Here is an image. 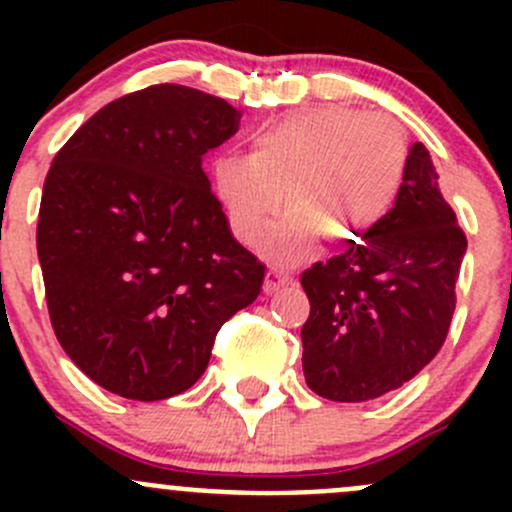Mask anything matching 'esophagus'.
<instances>
[{"label":"esophagus","instance_id":"esophagus-1","mask_svg":"<svg viewBox=\"0 0 512 512\" xmlns=\"http://www.w3.org/2000/svg\"><path fill=\"white\" fill-rule=\"evenodd\" d=\"M287 282H289V275H287L285 270H277V267H270V270H267V275H265V292L267 294L277 292V289L285 287Z\"/></svg>","mask_w":512,"mask_h":512}]
</instances>
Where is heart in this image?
Returning a JSON list of instances; mask_svg holds the SVG:
<instances>
[{"label": "heart", "mask_w": 512, "mask_h": 512, "mask_svg": "<svg viewBox=\"0 0 512 512\" xmlns=\"http://www.w3.org/2000/svg\"><path fill=\"white\" fill-rule=\"evenodd\" d=\"M409 143L386 113L342 106L297 111L262 128L247 156H220L210 188L232 235L257 245L285 208L272 237L280 257H299L317 240L352 250L374 235L399 198Z\"/></svg>", "instance_id": "b5f03b06"}]
</instances>
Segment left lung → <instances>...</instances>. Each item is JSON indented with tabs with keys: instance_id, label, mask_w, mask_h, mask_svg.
Here are the masks:
<instances>
[{
	"instance_id": "1",
	"label": "left lung",
	"mask_w": 512,
	"mask_h": 512,
	"mask_svg": "<svg viewBox=\"0 0 512 512\" xmlns=\"http://www.w3.org/2000/svg\"><path fill=\"white\" fill-rule=\"evenodd\" d=\"M466 247L433 160L414 143L399 198L374 235L302 272L309 389L359 404L414 379L446 342Z\"/></svg>"
}]
</instances>
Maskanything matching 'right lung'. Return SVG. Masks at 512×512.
Returning <instances> with one entry per match:
<instances>
[{
  "label": "right lung",
  "mask_w": 512,
  "mask_h": 512,
  "mask_svg": "<svg viewBox=\"0 0 512 512\" xmlns=\"http://www.w3.org/2000/svg\"><path fill=\"white\" fill-rule=\"evenodd\" d=\"M237 126L223 98L158 84L103 106L51 163L36 225L51 327L111 394H183L260 294L265 265L232 237L203 170Z\"/></svg>",
  "instance_id": "1"
}]
</instances>
